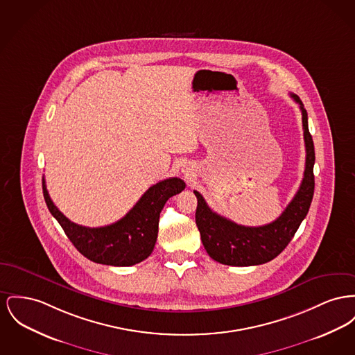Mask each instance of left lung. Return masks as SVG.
Returning a JSON list of instances; mask_svg holds the SVG:
<instances>
[{
	"label": "left lung",
	"instance_id": "left-lung-1",
	"mask_svg": "<svg viewBox=\"0 0 355 355\" xmlns=\"http://www.w3.org/2000/svg\"><path fill=\"white\" fill-rule=\"evenodd\" d=\"M302 111L306 145V168L303 181L284 211L270 224L261 227L239 225L209 208L204 197H197L196 224L209 256L225 266L250 267L271 261L288 245L313 201L315 150L307 122V111L297 95L290 94Z\"/></svg>",
	"mask_w": 355,
	"mask_h": 355
}]
</instances>
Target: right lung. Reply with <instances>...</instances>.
Listing matches in <instances>:
<instances>
[{"instance_id": "add662e5", "label": "right lung", "mask_w": 355, "mask_h": 355, "mask_svg": "<svg viewBox=\"0 0 355 355\" xmlns=\"http://www.w3.org/2000/svg\"><path fill=\"white\" fill-rule=\"evenodd\" d=\"M185 187V182L177 177L164 180L147 189L123 218L101 228H87L69 221L55 207L42 178L46 207L75 248L94 263L114 267H130L151 254L158 236L159 213L167 200L181 193Z\"/></svg>"}]
</instances>
